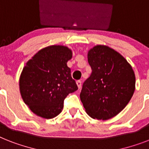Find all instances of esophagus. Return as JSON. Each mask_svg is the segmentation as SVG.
Segmentation results:
<instances>
[{
  "label": "esophagus",
  "instance_id": "obj_1",
  "mask_svg": "<svg viewBox=\"0 0 149 149\" xmlns=\"http://www.w3.org/2000/svg\"><path fill=\"white\" fill-rule=\"evenodd\" d=\"M77 86H78L79 89H80V88H81V85H82V83H81V81H79V80L77 81Z\"/></svg>",
  "mask_w": 149,
  "mask_h": 149
}]
</instances>
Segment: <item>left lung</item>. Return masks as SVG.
<instances>
[{
    "mask_svg": "<svg viewBox=\"0 0 149 149\" xmlns=\"http://www.w3.org/2000/svg\"><path fill=\"white\" fill-rule=\"evenodd\" d=\"M90 77L83 83L80 100L93 118L107 120L125 108L135 91L131 65L112 48L97 45L88 52Z\"/></svg>",
    "mask_w": 149,
    "mask_h": 149,
    "instance_id": "8db88e82",
    "label": "left lung"
}]
</instances>
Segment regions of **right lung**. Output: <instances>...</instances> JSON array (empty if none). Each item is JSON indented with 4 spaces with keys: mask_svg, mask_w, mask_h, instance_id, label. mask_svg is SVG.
<instances>
[{
    "mask_svg": "<svg viewBox=\"0 0 149 149\" xmlns=\"http://www.w3.org/2000/svg\"><path fill=\"white\" fill-rule=\"evenodd\" d=\"M72 51L64 46L45 47L26 63L20 77L24 102L37 116L56 117L62 112L65 98L78 89L67 62Z\"/></svg>",
    "mask_w": 149,
    "mask_h": 149,
    "instance_id": "right-lung-1",
    "label": "right lung"
}]
</instances>
